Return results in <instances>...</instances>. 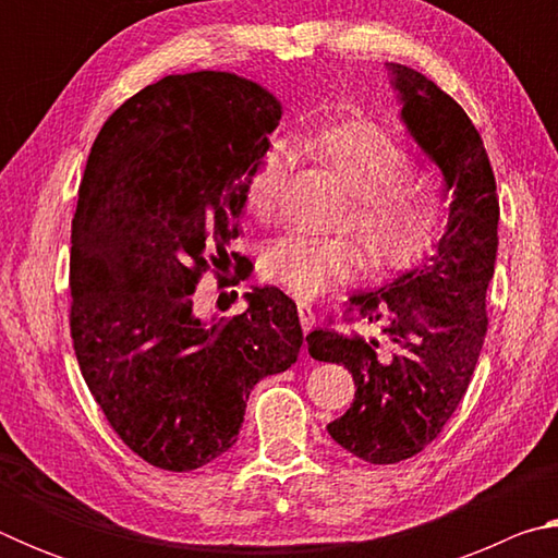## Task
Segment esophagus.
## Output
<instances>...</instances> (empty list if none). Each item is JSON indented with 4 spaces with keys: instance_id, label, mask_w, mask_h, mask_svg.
<instances>
[{
    "instance_id": "esophagus-1",
    "label": "esophagus",
    "mask_w": 558,
    "mask_h": 558,
    "mask_svg": "<svg viewBox=\"0 0 558 558\" xmlns=\"http://www.w3.org/2000/svg\"><path fill=\"white\" fill-rule=\"evenodd\" d=\"M298 315H300V325L305 332L315 327V310L313 305H307V302H298Z\"/></svg>"
}]
</instances>
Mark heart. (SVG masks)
I'll return each mask as SVG.
<instances>
[{
	"mask_svg": "<svg viewBox=\"0 0 558 558\" xmlns=\"http://www.w3.org/2000/svg\"><path fill=\"white\" fill-rule=\"evenodd\" d=\"M319 162L335 169L349 189L339 216L347 235H282L263 251V276L292 295L315 298L354 276L409 268L446 229L450 194L428 174L413 172V157L374 122H344L305 140ZM288 159L280 147L263 155L248 182V209L258 219L276 214Z\"/></svg>",
	"mask_w": 558,
	"mask_h": 558,
	"instance_id": "heart-1",
	"label": "heart"
}]
</instances>
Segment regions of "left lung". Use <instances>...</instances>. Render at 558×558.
I'll return each instance as SVG.
<instances>
[{"label": "left lung", "mask_w": 558, "mask_h": 558, "mask_svg": "<svg viewBox=\"0 0 558 558\" xmlns=\"http://www.w3.org/2000/svg\"><path fill=\"white\" fill-rule=\"evenodd\" d=\"M389 73L405 130L442 172L446 231L421 266L349 298L347 323L379 325V335L344 325L307 335L310 356L344 364L356 386L329 436L372 465L418 456L465 396L487 332L499 221L493 167L468 112L409 65L389 63Z\"/></svg>", "instance_id": "8db88e82"}]
</instances>
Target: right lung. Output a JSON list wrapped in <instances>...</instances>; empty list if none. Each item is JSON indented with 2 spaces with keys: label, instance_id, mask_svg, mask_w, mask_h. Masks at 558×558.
<instances>
[{
  "label": "right lung",
  "instance_id": "obj_1",
  "mask_svg": "<svg viewBox=\"0 0 558 558\" xmlns=\"http://www.w3.org/2000/svg\"><path fill=\"white\" fill-rule=\"evenodd\" d=\"M280 116L235 73L167 75L90 147L71 229L73 349L112 430L155 468L223 456L253 386L298 362L302 327L282 290L245 292L233 319H202L192 302L202 272L229 260Z\"/></svg>",
  "mask_w": 558,
  "mask_h": 558
}]
</instances>
